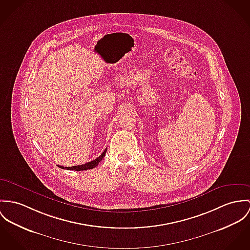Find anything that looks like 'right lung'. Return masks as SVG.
Masks as SVG:
<instances>
[{
  "instance_id": "obj_1",
  "label": "right lung",
  "mask_w": 250,
  "mask_h": 250,
  "mask_svg": "<svg viewBox=\"0 0 250 250\" xmlns=\"http://www.w3.org/2000/svg\"><path fill=\"white\" fill-rule=\"evenodd\" d=\"M107 152V149L104 150V152L97 158V159H93L90 162H87L85 164H81V165H75V166H70V167H64V166H60L58 165V167L62 168V169H67V170H73V171H84V170H89V169H92L94 167H96L99 162L103 159L105 157V154Z\"/></svg>"
}]
</instances>
